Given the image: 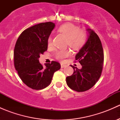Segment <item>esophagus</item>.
Returning a JSON list of instances; mask_svg holds the SVG:
<instances>
[{"label": "esophagus", "instance_id": "34e87169", "mask_svg": "<svg viewBox=\"0 0 120 120\" xmlns=\"http://www.w3.org/2000/svg\"><path fill=\"white\" fill-rule=\"evenodd\" d=\"M66 67V65L63 64H61V68H64V67Z\"/></svg>", "mask_w": 120, "mask_h": 120}]
</instances>
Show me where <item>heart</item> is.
Wrapping results in <instances>:
<instances>
[{"label": "heart", "instance_id": "heart-1", "mask_svg": "<svg viewBox=\"0 0 120 120\" xmlns=\"http://www.w3.org/2000/svg\"><path fill=\"white\" fill-rule=\"evenodd\" d=\"M57 32L67 38L66 43L74 50H79L85 42V32L71 23L61 25L58 28ZM48 45L49 46L52 45V38L51 37L48 38ZM70 54L71 53L68 49H61L57 52L55 57L57 60H63L68 57Z\"/></svg>", "mask_w": 120, "mask_h": 120}]
</instances>
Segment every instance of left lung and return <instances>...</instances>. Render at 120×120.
<instances>
[{
  "mask_svg": "<svg viewBox=\"0 0 120 120\" xmlns=\"http://www.w3.org/2000/svg\"><path fill=\"white\" fill-rule=\"evenodd\" d=\"M87 31L88 40L75 56V60L82 68L78 69L72 66L73 74L66 78L69 88L79 92L89 90L95 85L101 76L103 66V49L100 38L91 29Z\"/></svg>",
  "mask_w": 120,
  "mask_h": 120,
  "instance_id": "obj_1",
  "label": "left lung"
}]
</instances>
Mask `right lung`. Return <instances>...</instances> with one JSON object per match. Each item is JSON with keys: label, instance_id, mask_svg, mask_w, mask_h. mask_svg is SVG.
<instances>
[{"label": "right lung", "instance_id": "obj_1", "mask_svg": "<svg viewBox=\"0 0 120 120\" xmlns=\"http://www.w3.org/2000/svg\"><path fill=\"white\" fill-rule=\"evenodd\" d=\"M55 24L42 22L24 30L17 41L14 50V64L22 81L30 88L40 90L51 83L54 72L61 68L52 61L43 67L40 54L48 49V39Z\"/></svg>", "mask_w": 120, "mask_h": 120}]
</instances>
